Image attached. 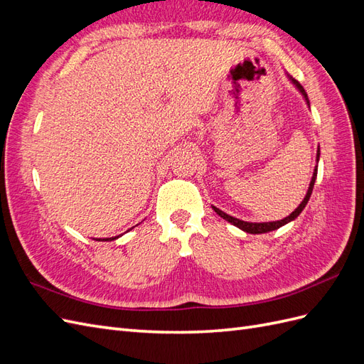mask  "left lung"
Here are the masks:
<instances>
[{
    "instance_id": "1",
    "label": "left lung",
    "mask_w": 364,
    "mask_h": 364,
    "mask_svg": "<svg viewBox=\"0 0 364 364\" xmlns=\"http://www.w3.org/2000/svg\"><path fill=\"white\" fill-rule=\"evenodd\" d=\"M289 79L291 80V83L297 87V90H299V92L304 95V98H305V102H306V105L310 106V100H308V95H306V92H305V90L302 87V85L297 82V80H294L293 77H289ZM318 158H321V147L317 149V156H316V161L318 162ZM316 178H317V165H316V168H314V171H313V178H311V182H310V186H308V191H306V196L304 197V200L301 202V205L297 206L294 211L289 215V217H285V218H282V220H278V222H266V223H250V222H243V220H240V218H235V217H232V215H229V214H226V213H223L222 209H218L217 206H214L213 205V209L214 211L222 217V218H225L226 222H229L230 225H234V226H237V228H240L241 230H245V232H247V234H266V232H270V230H274V229H279L281 226H284V225H287V223H290V222H293V220L299 215L302 211H304V208L306 206V203H308V200H310V197H311V193H313V188H314V182H316Z\"/></svg>"
}]
</instances>
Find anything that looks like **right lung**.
I'll return each mask as SVG.
<instances>
[{"mask_svg":"<svg viewBox=\"0 0 364 364\" xmlns=\"http://www.w3.org/2000/svg\"><path fill=\"white\" fill-rule=\"evenodd\" d=\"M117 238H118V237H112L111 240H117ZM97 241H100V240H97ZM103 241H109V238H107V240H103Z\"/></svg>","mask_w":364,"mask_h":364,"instance_id":"add662e5","label":"right lung"}]
</instances>
